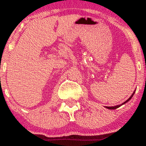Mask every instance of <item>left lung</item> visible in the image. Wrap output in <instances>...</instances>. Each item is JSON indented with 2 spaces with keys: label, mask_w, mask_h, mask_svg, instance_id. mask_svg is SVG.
<instances>
[{
  "label": "left lung",
  "mask_w": 146,
  "mask_h": 146,
  "mask_svg": "<svg viewBox=\"0 0 146 146\" xmlns=\"http://www.w3.org/2000/svg\"><path fill=\"white\" fill-rule=\"evenodd\" d=\"M135 91H136V90H135V91L133 92V93H132V94L131 96H130V98H129L128 99V100H126V101L123 102V103H122L121 104H120V105H117V106H106V108H108V109H110V110H114V109H116V108H119V107H120V106H122V105L125 104V103H127V102H128V101H130V100H131V98H132V97H133L134 94H135Z\"/></svg>",
  "instance_id": "1"
}]
</instances>
